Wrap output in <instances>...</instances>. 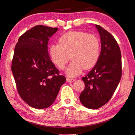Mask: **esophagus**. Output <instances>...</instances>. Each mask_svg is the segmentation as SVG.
I'll return each instance as SVG.
<instances>
[{
  "instance_id": "34e87169",
  "label": "esophagus",
  "mask_w": 135,
  "mask_h": 135,
  "mask_svg": "<svg viewBox=\"0 0 135 135\" xmlns=\"http://www.w3.org/2000/svg\"><path fill=\"white\" fill-rule=\"evenodd\" d=\"M74 79H73V78H67V82H69V83H71V82H73L74 81Z\"/></svg>"
}]
</instances>
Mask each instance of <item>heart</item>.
<instances>
[{"mask_svg":"<svg viewBox=\"0 0 135 135\" xmlns=\"http://www.w3.org/2000/svg\"><path fill=\"white\" fill-rule=\"evenodd\" d=\"M51 60L60 70H64L70 60L72 62L66 70L68 77L80 74L83 69L93 68L99 61L100 54L99 39L93 34L83 31H70L59 39V44L50 46Z\"/></svg>","mask_w":135,"mask_h":135,"instance_id":"obj_1","label":"heart"}]
</instances>
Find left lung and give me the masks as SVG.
Masks as SVG:
<instances>
[{
  "mask_svg": "<svg viewBox=\"0 0 135 135\" xmlns=\"http://www.w3.org/2000/svg\"><path fill=\"white\" fill-rule=\"evenodd\" d=\"M101 40L102 49L94 67L82 78L84 90L80 100L84 106L97 109L111 99L122 77V57L118 44L106 29L95 25Z\"/></svg>",
  "mask_w": 135,
  "mask_h": 135,
  "instance_id": "obj_1",
  "label": "left lung"
}]
</instances>
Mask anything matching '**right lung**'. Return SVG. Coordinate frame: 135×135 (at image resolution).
I'll use <instances>...</instances> for the list:
<instances>
[{
  "instance_id": "add662e5",
  "label": "right lung",
  "mask_w": 135,
  "mask_h": 135,
  "mask_svg": "<svg viewBox=\"0 0 135 135\" xmlns=\"http://www.w3.org/2000/svg\"><path fill=\"white\" fill-rule=\"evenodd\" d=\"M58 29L36 25L21 35L15 47L11 69L17 90L24 102L37 109L50 106L66 81L48 52L49 38Z\"/></svg>"
}]
</instances>
